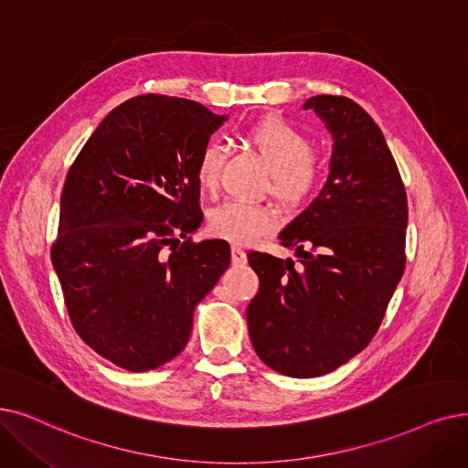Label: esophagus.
<instances>
[{
	"label": "esophagus",
	"instance_id": "34e87169",
	"mask_svg": "<svg viewBox=\"0 0 468 468\" xmlns=\"http://www.w3.org/2000/svg\"><path fill=\"white\" fill-rule=\"evenodd\" d=\"M231 261L235 263V266H242V263H247V252L239 249V247H233L231 249Z\"/></svg>",
	"mask_w": 468,
	"mask_h": 468
}]
</instances>
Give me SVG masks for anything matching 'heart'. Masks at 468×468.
I'll use <instances>...</instances> for the list:
<instances>
[{
	"mask_svg": "<svg viewBox=\"0 0 468 468\" xmlns=\"http://www.w3.org/2000/svg\"><path fill=\"white\" fill-rule=\"evenodd\" d=\"M252 145L271 168L270 191L289 207L306 205L327 184L329 165L312 149V139L287 120L268 118L247 132ZM226 149L219 141H210L197 160L200 187L214 191L219 184ZM210 231L235 245H252L279 228V216L263 202L229 198L210 214Z\"/></svg>",
	"mask_w": 468,
	"mask_h": 468,
	"instance_id": "1",
	"label": "heart"
}]
</instances>
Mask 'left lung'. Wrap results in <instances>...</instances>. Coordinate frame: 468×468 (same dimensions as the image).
Here are the masks:
<instances>
[{"label":"left lung","instance_id":"obj_1","mask_svg":"<svg viewBox=\"0 0 468 468\" xmlns=\"http://www.w3.org/2000/svg\"><path fill=\"white\" fill-rule=\"evenodd\" d=\"M333 133L331 174L319 197L279 235L296 252H249L260 291L247 310L258 357L312 378L338 369L377 335L405 270L408 195L377 122L356 101L315 95Z\"/></svg>","mask_w":468,"mask_h":468}]
</instances>
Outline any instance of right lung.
Masks as SVG:
<instances>
[{"instance_id":"obj_1","label":"right lung","mask_w":468,"mask_h":468,"mask_svg":"<svg viewBox=\"0 0 468 468\" xmlns=\"http://www.w3.org/2000/svg\"><path fill=\"white\" fill-rule=\"evenodd\" d=\"M226 116L187 99L137 95L112 109L69 168L51 261L78 336L118 367L174 359L193 314L229 268L202 223L197 160Z\"/></svg>"}]
</instances>
